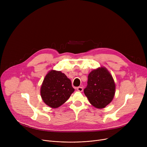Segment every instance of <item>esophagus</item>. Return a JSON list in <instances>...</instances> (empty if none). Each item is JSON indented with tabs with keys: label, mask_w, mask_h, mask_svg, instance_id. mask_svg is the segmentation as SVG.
<instances>
[{
	"label": "esophagus",
	"mask_w": 147,
	"mask_h": 147,
	"mask_svg": "<svg viewBox=\"0 0 147 147\" xmlns=\"http://www.w3.org/2000/svg\"><path fill=\"white\" fill-rule=\"evenodd\" d=\"M83 88H82V87H80V86L77 88V90H78L79 91V92H82V91H83Z\"/></svg>",
	"instance_id": "1"
}]
</instances>
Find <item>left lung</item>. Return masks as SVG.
<instances>
[{
	"instance_id": "8db88e82",
	"label": "left lung",
	"mask_w": 147,
	"mask_h": 147,
	"mask_svg": "<svg viewBox=\"0 0 147 147\" xmlns=\"http://www.w3.org/2000/svg\"><path fill=\"white\" fill-rule=\"evenodd\" d=\"M115 85L112 76L105 67L92 70L88 75L84 93L89 102L97 109H104L114 96Z\"/></svg>"
}]
</instances>
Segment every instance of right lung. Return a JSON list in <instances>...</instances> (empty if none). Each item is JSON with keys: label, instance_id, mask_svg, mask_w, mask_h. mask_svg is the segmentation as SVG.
Instances as JSON below:
<instances>
[{"label": "right lung", "instance_id": "add662e5", "mask_svg": "<svg viewBox=\"0 0 147 147\" xmlns=\"http://www.w3.org/2000/svg\"><path fill=\"white\" fill-rule=\"evenodd\" d=\"M74 89L71 80L61 71L51 70L46 75L40 88L43 102L53 109L65 103Z\"/></svg>", "mask_w": 147, "mask_h": 147}]
</instances>
